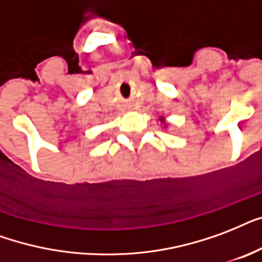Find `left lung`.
Returning a JSON list of instances; mask_svg holds the SVG:
<instances>
[{"label": "left lung", "instance_id": "1", "mask_svg": "<svg viewBox=\"0 0 262 262\" xmlns=\"http://www.w3.org/2000/svg\"><path fill=\"white\" fill-rule=\"evenodd\" d=\"M161 121H163V123H164V120H163V117H161Z\"/></svg>", "mask_w": 262, "mask_h": 262}]
</instances>
